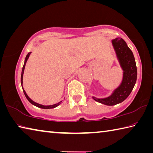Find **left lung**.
I'll list each match as a JSON object with an SVG mask.
<instances>
[{
  "label": "left lung",
  "mask_w": 153,
  "mask_h": 153,
  "mask_svg": "<svg viewBox=\"0 0 153 153\" xmlns=\"http://www.w3.org/2000/svg\"><path fill=\"white\" fill-rule=\"evenodd\" d=\"M111 42L123 71L122 82L109 96L103 98L92 96L95 101L106 105H114L124 101L132 91L137 78V69L134 55L126 43L120 37L112 39Z\"/></svg>",
  "instance_id": "1"
}]
</instances>
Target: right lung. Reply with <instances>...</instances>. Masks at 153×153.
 Segmentation results:
<instances>
[{"mask_svg":"<svg viewBox=\"0 0 153 153\" xmlns=\"http://www.w3.org/2000/svg\"><path fill=\"white\" fill-rule=\"evenodd\" d=\"M30 53H31V52H29L28 54L27 55V56L25 57V63H24V65H23V69H22V72H21V85H22V88H23V92L25 94V97L27 98V99L28 100V101L30 102V104H32L33 105H35V106H37L38 108H43V109H51V108H56L57 106H58V105H60L61 104H62V101H60L59 102H58V103L57 104H55L53 105H42V104H38V103H36V102H35L34 101H33L31 99H30L29 97L28 96V95H27L26 91H25V90L23 89V74H24V70H25V65L27 63V60H28L29 57V55H30Z\"/></svg>","mask_w":153,"mask_h":153,"instance_id":"1","label":"right lung"}]
</instances>
